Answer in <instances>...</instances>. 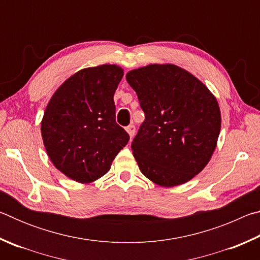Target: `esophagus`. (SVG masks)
I'll return each mask as SVG.
<instances>
[{
    "label": "esophagus",
    "mask_w": 260,
    "mask_h": 260,
    "mask_svg": "<svg viewBox=\"0 0 260 260\" xmlns=\"http://www.w3.org/2000/svg\"><path fill=\"white\" fill-rule=\"evenodd\" d=\"M135 126L134 125H129V126H127L126 127V131H127V133L129 134V136L131 138H133L134 136V134H135Z\"/></svg>",
    "instance_id": "1"
}]
</instances>
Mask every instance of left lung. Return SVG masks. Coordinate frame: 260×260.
<instances>
[{"label":"left lung","mask_w":260,"mask_h":260,"mask_svg":"<svg viewBox=\"0 0 260 260\" xmlns=\"http://www.w3.org/2000/svg\"><path fill=\"white\" fill-rule=\"evenodd\" d=\"M126 80L146 117L131 146L141 172L162 187L189 181L217 146V100L199 79L172 64L133 70Z\"/></svg>","instance_id":"left-lung-1"}]
</instances>
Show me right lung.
I'll use <instances>...</instances> for the list:
<instances>
[{
	"label": "right lung",
	"instance_id": "right-lung-1",
	"mask_svg": "<svg viewBox=\"0 0 260 260\" xmlns=\"http://www.w3.org/2000/svg\"><path fill=\"white\" fill-rule=\"evenodd\" d=\"M122 76L116 65L83 69L47 105L43 144L56 169L74 181L89 183L103 177L128 142V133L116 122L113 101Z\"/></svg>",
	"mask_w": 260,
	"mask_h": 260
}]
</instances>
